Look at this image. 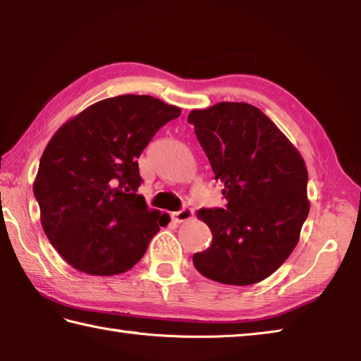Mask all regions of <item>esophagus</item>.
<instances>
[{"label":"esophagus","mask_w":361,"mask_h":361,"mask_svg":"<svg viewBox=\"0 0 361 361\" xmlns=\"http://www.w3.org/2000/svg\"><path fill=\"white\" fill-rule=\"evenodd\" d=\"M193 215H195L193 209H190V207H183V209L178 210V212H174V214H173V220H174V221H178V223H183V221L192 220V219H193Z\"/></svg>","instance_id":"obj_1"}]
</instances>
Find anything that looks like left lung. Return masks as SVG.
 <instances>
[{"label": "left lung", "instance_id": "1", "mask_svg": "<svg viewBox=\"0 0 361 361\" xmlns=\"http://www.w3.org/2000/svg\"><path fill=\"white\" fill-rule=\"evenodd\" d=\"M188 122L220 180L226 207L200 209L212 245L193 255L209 280L248 286L288 259L310 212L302 155L265 114L243 102L193 110Z\"/></svg>", "mask_w": 361, "mask_h": 361}]
</instances>
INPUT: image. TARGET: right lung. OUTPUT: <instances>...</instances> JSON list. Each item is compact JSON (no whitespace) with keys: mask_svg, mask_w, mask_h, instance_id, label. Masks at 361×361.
I'll return each instance as SVG.
<instances>
[{"mask_svg":"<svg viewBox=\"0 0 361 361\" xmlns=\"http://www.w3.org/2000/svg\"><path fill=\"white\" fill-rule=\"evenodd\" d=\"M179 116L178 106L126 94L87 106L53 135L32 190L47 237L73 269L124 274L166 224L137 193V159L159 128Z\"/></svg>","mask_w":361,"mask_h":361,"instance_id":"1","label":"right lung"}]
</instances>
